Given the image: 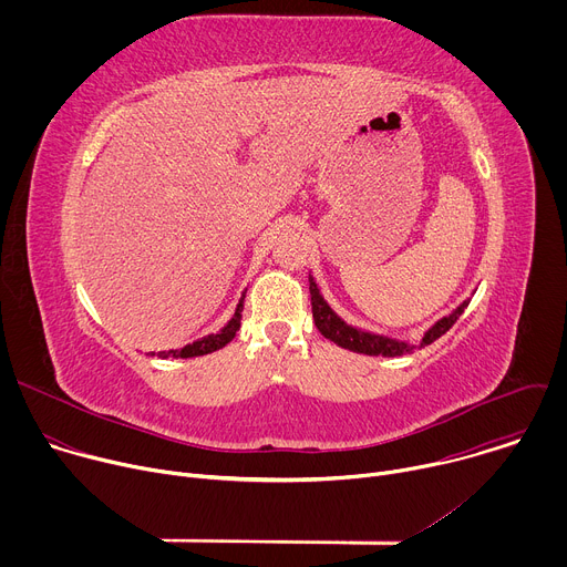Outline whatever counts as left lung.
Returning a JSON list of instances; mask_svg holds the SVG:
<instances>
[{"instance_id":"1","label":"left lung","mask_w":567,"mask_h":567,"mask_svg":"<svg viewBox=\"0 0 567 567\" xmlns=\"http://www.w3.org/2000/svg\"><path fill=\"white\" fill-rule=\"evenodd\" d=\"M309 293H311V313H313V322L318 332L334 341L339 348L359 352V354H370V357H403V354H411L424 346H431L433 341H437L442 334H446L453 322L462 316V311L466 309L468 300H464L457 309H453L449 316L440 318L435 326L422 337L420 343H406V341H396L390 337H381V334H372V332H363L357 330L326 302V298L320 296L316 280L309 276Z\"/></svg>"}]
</instances>
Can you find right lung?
Returning <instances> with one entry per match:
<instances>
[{"mask_svg": "<svg viewBox=\"0 0 567 567\" xmlns=\"http://www.w3.org/2000/svg\"><path fill=\"white\" fill-rule=\"evenodd\" d=\"M241 309H245V293H241L239 302H237V309L233 313V318L226 322V326L217 332V334H208L204 339H197L193 343H188L186 348L182 350H168V352H158L156 357L161 359H168V357H175V359H190V357H202V354H210L219 348H224L226 343H230L235 339V332L239 330V320H241ZM154 354V352H152Z\"/></svg>", "mask_w": 567, "mask_h": 567, "instance_id": "obj_1", "label": "right lung"}]
</instances>
